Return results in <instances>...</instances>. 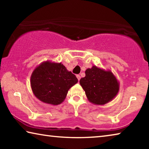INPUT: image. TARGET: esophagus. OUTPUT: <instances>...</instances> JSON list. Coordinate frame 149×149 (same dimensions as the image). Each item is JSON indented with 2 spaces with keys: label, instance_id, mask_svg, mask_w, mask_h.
I'll return each mask as SVG.
<instances>
[{
  "label": "esophagus",
  "instance_id": "obj_1",
  "mask_svg": "<svg viewBox=\"0 0 149 149\" xmlns=\"http://www.w3.org/2000/svg\"><path fill=\"white\" fill-rule=\"evenodd\" d=\"M76 77H77V79L79 81V80H80V79H81L80 75H76Z\"/></svg>",
  "mask_w": 149,
  "mask_h": 149
}]
</instances>
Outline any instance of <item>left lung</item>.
<instances>
[{
    "label": "left lung",
    "instance_id": "8db88e82",
    "mask_svg": "<svg viewBox=\"0 0 149 149\" xmlns=\"http://www.w3.org/2000/svg\"><path fill=\"white\" fill-rule=\"evenodd\" d=\"M88 100L95 105H104L116 97L120 90L116 77L110 70L96 65L85 71V76L79 81Z\"/></svg>",
    "mask_w": 149,
    "mask_h": 149
}]
</instances>
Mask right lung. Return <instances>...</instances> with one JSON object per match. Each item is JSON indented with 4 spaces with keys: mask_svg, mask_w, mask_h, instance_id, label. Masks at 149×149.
Here are the masks:
<instances>
[{
    "mask_svg": "<svg viewBox=\"0 0 149 149\" xmlns=\"http://www.w3.org/2000/svg\"><path fill=\"white\" fill-rule=\"evenodd\" d=\"M78 81L61 62L47 60L33 71L30 84L33 93L41 102L58 105L64 102L69 89Z\"/></svg>",
    "mask_w": 149,
    "mask_h": 149,
    "instance_id": "right-lung-1",
    "label": "right lung"
}]
</instances>
